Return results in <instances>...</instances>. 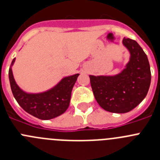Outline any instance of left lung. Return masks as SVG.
Here are the masks:
<instances>
[{"mask_svg": "<svg viewBox=\"0 0 160 160\" xmlns=\"http://www.w3.org/2000/svg\"><path fill=\"white\" fill-rule=\"evenodd\" d=\"M122 44L130 57L122 72L113 76H89L98 105L117 114L127 113L141 103L151 83L150 65L141 46L135 40L125 38Z\"/></svg>", "mask_w": 160, "mask_h": 160, "instance_id": "obj_1", "label": "left lung"}]
</instances>
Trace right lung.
<instances>
[{
  "label": "right lung",
  "instance_id": "obj_1",
  "mask_svg": "<svg viewBox=\"0 0 160 160\" xmlns=\"http://www.w3.org/2000/svg\"><path fill=\"white\" fill-rule=\"evenodd\" d=\"M12 60L8 71L10 86L13 96L19 105L28 114L42 120H50L64 114L69 106L72 90L79 73L62 78L55 86L46 92L30 93L21 89L15 80Z\"/></svg>",
  "mask_w": 160,
  "mask_h": 160
}]
</instances>
